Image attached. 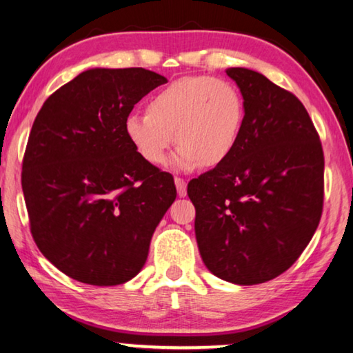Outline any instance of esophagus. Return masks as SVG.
Masks as SVG:
<instances>
[{"instance_id":"esophagus-1","label":"esophagus","mask_w":353,"mask_h":353,"mask_svg":"<svg viewBox=\"0 0 353 353\" xmlns=\"http://www.w3.org/2000/svg\"><path fill=\"white\" fill-rule=\"evenodd\" d=\"M174 183H176V188H177V194L183 198V196H187V181L182 177H176L174 179Z\"/></svg>"}]
</instances>
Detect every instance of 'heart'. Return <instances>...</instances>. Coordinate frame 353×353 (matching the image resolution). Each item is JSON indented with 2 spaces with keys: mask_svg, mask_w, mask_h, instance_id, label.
<instances>
[{
  "mask_svg": "<svg viewBox=\"0 0 353 353\" xmlns=\"http://www.w3.org/2000/svg\"><path fill=\"white\" fill-rule=\"evenodd\" d=\"M246 104L236 85L212 76H187L154 93L146 113L124 119L135 152L152 166H162L172 143L181 145L174 166L193 171L218 166L230 157L241 139Z\"/></svg>",
  "mask_w": 353,
  "mask_h": 353,
  "instance_id": "1",
  "label": "heart"
}]
</instances>
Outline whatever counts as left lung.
<instances>
[{"instance_id": "8db88e82", "label": "left lung", "mask_w": 353, "mask_h": 353, "mask_svg": "<svg viewBox=\"0 0 353 353\" xmlns=\"http://www.w3.org/2000/svg\"><path fill=\"white\" fill-rule=\"evenodd\" d=\"M246 104L229 159L188 183L194 232L208 271L255 285L294 265L324 204V152L314 124L291 92L248 68H229Z\"/></svg>"}]
</instances>
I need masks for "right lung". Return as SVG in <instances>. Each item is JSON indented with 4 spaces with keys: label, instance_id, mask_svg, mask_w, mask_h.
I'll return each mask as SVG.
<instances>
[{
    "label": "right lung",
    "instance_id": "right-lung-1",
    "mask_svg": "<svg viewBox=\"0 0 353 353\" xmlns=\"http://www.w3.org/2000/svg\"><path fill=\"white\" fill-rule=\"evenodd\" d=\"M165 82L145 68L87 70L35 117L21 171L31 234L77 282L112 286L135 277L176 199L171 176L146 163L124 134L134 105Z\"/></svg>",
    "mask_w": 353,
    "mask_h": 353
}]
</instances>
